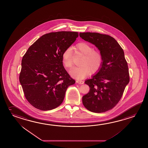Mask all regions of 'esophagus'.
I'll list each match as a JSON object with an SVG mask.
<instances>
[{
	"instance_id": "1",
	"label": "esophagus",
	"mask_w": 148,
	"mask_h": 148,
	"mask_svg": "<svg viewBox=\"0 0 148 148\" xmlns=\"http://www.w3.org/2000/svg\"><path fill=\"white\" fill-rule=\"evenodd\" d=\"M76 82H77V83H78V84H84V81H80V80H77Z\"/></svg>"
}]
</instances>
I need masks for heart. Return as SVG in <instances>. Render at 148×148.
<instances>
[{
	"label": "heart",
	"mask_w": 148,
	"mask_h": 148,
	"mask_svg": "<svg viewBox=\"0 0 148 148\" xmlns=\"http://www.w3.org/2000/svg\"><path fill=\"white\" fill-rule=\"evenodd\" d=\"M75 49L78 52L84 55L80 64L81 66L74 67L70 70V75L78 79H83L92 73L97 72L100 69L102 64L101 53L93 50L90 45L85 42L77 44ZM62 62L67 69L70 68L73 64V52L72 48L69 47L64 51L62 55Z\"/></svg>",
	"instance_id": "1"
}]
</instances>
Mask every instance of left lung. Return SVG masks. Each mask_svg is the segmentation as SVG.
Segmentation results:
<instances>
[{
	"instance_id": "8db88e82",
	"label": "left lung",
	"mask_w": 148,
	"mask_h": 148,
	"mask_svg": "<svg viewBox=\"0 0 148 148\" xmlns=\"http://www.w3.org/2000/svg\"><path fill=\"white\" fill-rule=\"evenodd\" d=\"M82 39L94 45L102 57L98 72L84 82L89 92L82 97L86 108L101 113L112 109L121 98L130 80L124 51L113 37L97 32H80Z\"/></svg>"
}]
</instances>
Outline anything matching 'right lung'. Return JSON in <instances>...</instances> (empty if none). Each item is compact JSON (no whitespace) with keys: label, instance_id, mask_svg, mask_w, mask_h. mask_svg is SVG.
I'll list each match as a JSON object with an SVG mask.
<instances>
[{"label":"right lung","instance_id":"1","mask_svg":"<svg viewBox=\"0 0 148 148\" xmlns=\"http://www.w3.org/2000/svg\"><path fill=\"white\" fill-rule=\"evenodd\" d=\"M78 37L77 32L47 34L23 56L19 81L26 98L34 107L42 111L58 107L68 87L75 83L64 68L62 55Z\"/></svg>","mask_w":148,"mask_h":148}]
</instances>
